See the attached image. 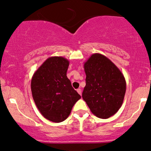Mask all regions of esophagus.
Returning a JSON list of instances; mask_svg holds the SVG:
<instances>
[{
  "label": "esophagus",
  "mask_w": 151,
  "mask_h": 151,
  "mask_svg": "<svg viewBox=\"0 0 151 151\" xmlns=\"http://www.w3.org/2000/svg\"><path fill=\"white\" fill-rule=\"evenodd\" d=\"M77 93H79V94L80 95H81V89L78 88V89L77 90Z\"/></svg>",
  "instance_id": "esophagus-1"
}]
</instances>
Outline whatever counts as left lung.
<instances>
[{"label":"left lung","mask_w":151,"mask_h":151,"mask_svg":"<svg viewBox=\"0 0 151 151\" xmlns=\"http://www.w3.org/2000/svg\"><path fill=\"white\" fill-rule=\"evenodd\" d=\"M86 75L82 98L91 112L106 119L114 115L123 102L126 81L113 62L100 53H93L84 63Z\"/></svg>","instance_id":"left-lung-1"}]
</instances>
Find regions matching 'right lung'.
Masks as SVG:
<instances>
[{"label":"right lung","instance_id":"1","mask_svg":"<svg viewBox=\"0 0 151 151\" xmlns=\"http://www.w3.org/2000/svg\"><path fill=\"white\" fill-rule=\"evenodd\" d=\"M70 62L61 56L47 58L33 74L31 92L36 106L46 119L60 123L81 98L67 77Z\"/></svg>","mask_w":151,"mask_h":151}]
</instances>
